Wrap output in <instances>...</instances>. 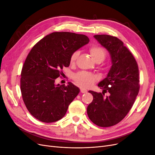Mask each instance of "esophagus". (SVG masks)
<instances>
[{
  "mask_svg": "<svg viewBox=\"0 0 155 155\" xmlns=\"http://www.w3.org/2000/svg\"><path fill=\"white\" fill-rule=\"evenodd\" d=\"M87 92V90L85 88H81V93H86Z\"/></svg>",
  "mask_w": 155,
  "mask_h": 155,
  "instance_id": "obj_1",
  "label": "esophagus"
}]
</instances>
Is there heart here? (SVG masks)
<instances>
[{
    "label": "heart",
    "instance_id": "obj_1",
    "mask_svg": "<svg viewBox=\"0 0 155 155\" xmlns=\"http://www.w3.org/2000/svg\"><path fill=\"white\" fill-rule=\"evenodd\" d=\"M90 54L92 58L95 62L101 63L104 61L106 57L107 52L101 46L97 45H94L90 48ZM79 55V51H76L72 55L70 58V63L74 64L77 59ZM75 80L79 85L85 87H89L93 85L97 81V77L94 74L87 72H80L75 75Z\"/></svg>",
    "mask_w": 155,
    "mask_h": 155
}]
</instances>
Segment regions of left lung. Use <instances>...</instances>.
Wrapping results in <instances>:
<instances>
[{"label": "left lung", "mask_w": 155, "mask_h": 155, "mask_svg": "<svg viewBox=\"0 0 155 155\" xmlns=\"http://www.w3.org/2000/svg\"><path fill=\"white\" fill-rule=\"evenodd\" d=\"M94 37L109 51L112 66L97 85L103 92L88 91L93 100L87 107V114L94 124L108 127L122 120L133 107L139 92V70L137 61L121 40L109 35ZM105 92L110 96L105 97Z\"/></svg>", "instance_id": "1"}]
</instances>
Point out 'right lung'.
<instances>
[{
  "instance_id": "obj_1",
  "label": "right lung",
  "mask_w": 155,
  "mask_h": 155,
  "mask_svg": "<svg viewBox=\"0 0 155 155\" xmlns=\"http://www.w3.org/2000/svg\"><path fill=\"white\" fill-rule=\"evenodd\" d=\"M89 41L85 35L57 31L31 48L22 68L21 91L27 109L36 119L51 123L66 114L79 88L71 82L60 85L56 79L61 74V69L69 67L73 53Z\"/></svg>"
}]
</instances>
